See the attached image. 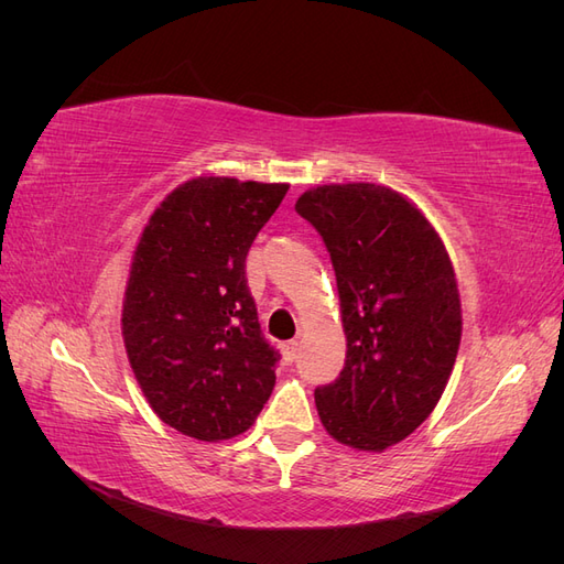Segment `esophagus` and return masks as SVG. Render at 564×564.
Returning <instances> with one entry per match:
<instances>
[{
    "label": "esophagus",
    "mask_w": 564,
    "mask_h": 564,
    "mask_svg": "<svg viewBox=\"0 0 564 564\" xmlns=\"http://www.w3.org/2000/svg\"><path fill=\"white\" fill-rule=\"evenodd\" d=\"M299 355V340H286V344H282V360L289 365L294 362Z\"/></svg>",
    "instance_id": "esophagus-1"
}]
</instances>
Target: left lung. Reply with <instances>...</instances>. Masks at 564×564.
<instances>
[{"label":"left lung","instance_id":"obj_1","mask_svg":"<svg viewBox=\"0 0 564 564\" xmlns=\"http://www.w3.org/2000/svg\"><path fill=\"white\" fill-rule=\"evenodd\" d=\"M296 212L332 256L348 348L340 377L315 390L319 421L340 445L386 452L431 416L456 362L464 317L447 247L388 185H317Z\"/></svg>","mask_w":564,"mask_h":564}]
</instances>
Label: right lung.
Segmentation results:
<instances>
[{"mask_svg": "<svg viewBox=\"0 0 564 564\" xmlns=\"http://www.w3.org/2000/svg\"><path fill=\"white\" fill-rule=\"evenodd\" d=\"M289 183L197 176L152 212L135 242L122 338L135 383L166 425L199 442L249 431L278 352L256 317L245 261Z\"/></svg>", "mask_w": 564, "mask_h": 564, "instance_id": "1", "label": "right lung"}]
</instances>
